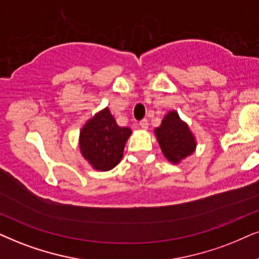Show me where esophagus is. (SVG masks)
Segmentation results:
<instances>
[{
	"mask_svg": "<svg viewBox=\"0 0 259 259\" xmlns=\"http://www.w3.org/2000/svg\"><path fill=\"white\" fill-rule=\"evenodd\" d=\"M140 126L142 127V129H148V120L147 119L140 120Z\"/></svg>",
	"mask_w": 259,
	"mask_h": 259,
	"instance_id": "34e87169",
	"label": "esophagus"
}]
</instances>
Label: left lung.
<instances>
[{"label":"left lung","instance_id":"obj_1","mask_svg":"<svg viewBox=\"0 0 259 259\" xmlns=\"http://www.w3.org/2000/svg\"><path fill=\"white\" fill-rule=\"evenodd\" d=\"M158 143L166 160L178 165L192 155L197 147V141L189 124L179 117L176 110L168 111L163 116L161 125L154 129Z\"/></svg>","mask_w":259,"mask_h":259}]
</instances>
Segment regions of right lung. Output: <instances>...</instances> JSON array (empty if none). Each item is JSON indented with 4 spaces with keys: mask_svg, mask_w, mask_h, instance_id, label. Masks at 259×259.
I'll list each match as a JSON object with an SVG mask.
<instances>
[{
    "mask_svg": "<svg viewBox=\"0 0 259 259\" xmlns=\"http://www.w3.org/2000/svg\"><path fill=\"white\" fill-rule=\"evenodd\" d=\"M132 133L130 127L117 124L106 106L98 111L81 127L78 135L81 155L96 171H110L122 160L124 147Z\"/></svg>",
    "mask_w": 259,
    "mask_h": 259,
    "instance_id": "1",
    "label": "right lung"
}]
</instances>
